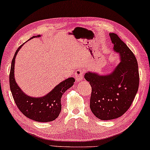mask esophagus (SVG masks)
I'll list each match as a JSON object with an SVG mask.
<instances>
[{
  "label": "esophagus",
  "instance_id": "34e87169",
  "mask_svg": "<svg viewBox=\"0 0 150 150\" xmlns=\"http://www.w3.org/2000/svg\"><path fill=\"white\" fill-rule=\"evenodd\" d=\"M83 77H84V71L81 69L77 70L75 73V77L77 81H81L82 80Z\"/></svg>",
  "mask_w": 150,
  "mask_h": 150
}]
</instances>
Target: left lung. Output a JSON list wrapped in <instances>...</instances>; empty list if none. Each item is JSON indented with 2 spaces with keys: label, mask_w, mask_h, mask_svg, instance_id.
I'll list each match as a JSON object with an SVG mask.
<instances>
[{
  "label": "left lung",
  "mask_w": 150,
  "mask_h": 150,
  "mask_svg": "<svg viewBox=\"0 0 150 150\" xmlns=\"http://www.w3.org/2000/svg\"><path fill=\"white\" fill-rule=\"evenodd\" d=\"M113 50L120 54V62L112 73L101 75L87 72L84 78L91 86L90 108L102 120L117 118L130 107L139 86V73L136 57L116 34L110 33Z\"/></svg>",
  "instance_id": "8db88e82"
}]
</instances>
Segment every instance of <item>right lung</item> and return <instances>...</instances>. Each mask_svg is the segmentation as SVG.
Listing matches in <instances>:
<instances>
[{"instance_id":"obj_1","label":"right lung","mask_w":150,"mask_h":150,"mask_svg":"<svg viewBox=\"0 0 150 150\" xmlns=\"http://www.w3.org/2000/svg\"><path fill=\"white\" fill-rule=\"evenodd\" d=\"M39 37H41V35L33 36L30 39ZM23 45H21L15 52L11 65L9 86L13 98L17 107L25 116L37 122H51L55 120L61 112L62 95L73 86L75 80L73 77L65 79L43 97L34 98L24 93L16 84L14 77L15 59Z\"/></svg>"}]
</instances>
